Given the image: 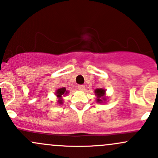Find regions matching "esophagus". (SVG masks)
I'll return each instance as SVG.
<instances>
[{
	"label": "esophagus",
	"instance_id": "34e87169",
	"mask_svg": "<svg viewBox=\"0 0 158 158\" xmlns=\"http://www.w3.org/2000/svg\"><path fill=\"white\" fill-rule=\"evenodd\" d=\"M78 89L81 91H84L85 90V85H78Z\"/></svg>",
	"mask_w": 158,
	"mask_h": 158
}]
</instances>
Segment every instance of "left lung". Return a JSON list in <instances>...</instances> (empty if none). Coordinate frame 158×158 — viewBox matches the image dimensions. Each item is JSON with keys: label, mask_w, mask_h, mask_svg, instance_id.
Listing matches in <instances>:
<instances>
[{"label": "left lung", "mask_w": 158, "mask_h": 158, "mask_svg": "<svg viewBox=\"0 0 158 158\" xmlns=\"http://www.w3.org/2000/svg\"><path fill=\"white\" fill-rule=\"evenodd\" d=\"M95 95H97V102H102V100H106V98H102L103 96H104L105 93H106V91L104 90L103 89L100 88V89H95Z\"/></svg>", "instance_id": "left-lung-1"}]
</instances>
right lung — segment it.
I'll return each mask as SVG.
<instances>
[{
	"instance_id": "1",
	"label": "right lung",
	"mask_w": 158,
	"mask_h": 158,
	"mask_svg": "<svg viewBox=\"0 0 158 158\" xmlns=\"http://www.w3.org/2000/svg\"><path fill=\"white\" fill-rule=\"evenodd\" d=\"M56 96L59 98L58 102L60 103V105H62L63 104V99H62V96L67 94V91H66V88H64V87H63V88L59 89L58 90L56 91Z\"/></svg>"
}]
</instances>
